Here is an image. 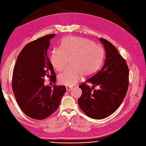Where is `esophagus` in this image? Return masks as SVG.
Returning <instances> with one entry per match:
<instances>
[{"label": "esophagus", "instance_id": "34e87169", "mask_svg": "<svg viewBox=\"0 0 146 146\" xmlns=\"http://www.w3.org/2000/svg\"><path fill=\"white\" fill-rule=\"evenodd\" d=\"M72 87L71 86H66V90L67 91H70L72 89Z\"/></svg>", "mask_w": 146, "mask_h": 146}]
</instances>
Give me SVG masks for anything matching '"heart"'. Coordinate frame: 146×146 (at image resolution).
<instances>
[{
    "label": "heart",
    "mask_w": 146,
    "mask_h": 146,
    "mask_svg": "<svg viewBox=\"0 0 146 146\" xmlns=\"http://www.w3.org/2000/svg\"><path fill=\"white\" fill-rule=\"evenodd\" d=\"M104 58V51L99 45L84 37L70 36L62 41L60 48H54L51 62L57 71H62L69 62L70 66L58 75L60 84L73 86L81 75L91 76L100 68Z\"/></svg>",
    "instance_id": "obj_1"
}]
</instances>
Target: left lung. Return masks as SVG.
Instances as JSON below:
<instances>
[{
  "mask_svg": "<svg viewBox=\"0 0 146 146\" xmlns=\"http://www.w3.org/2000/svg\"><path fill=\"white\" fill-rule=\"evenodd\" d=\"M106 51V59L101 69L87 79L92 88L83 82L79 86L82 95L79 107L87 116L100 119L109 117L119 108L129 86V68L117 48L107 40L100 38ZM95 86L100 88L94 89Z\"/></svg>",
  "mask_w": 146,
  "mask_h": 146,
  "instance_id": "1",
  "label": "left lung"
}]
</instances>
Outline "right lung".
<instances>
[{"mask_svg": "<svg viewBox=\"0 0 146 146\" xmlns=\"http://www.w3.org/2000/svg\"><path fill=\"white\" fill-rule=\"evenodd\" d=\"M55 34L38 38L27 44L17 57L12 77V88L20 109L28 117L44 119L59 108L66 88L45 86V78L55 84L56 75L47 55L50 40Z\"/></svg>", "mask_w": 146, "mask_h": 146, "instance_id": "1", "label": "right lung"}]
</instances>
